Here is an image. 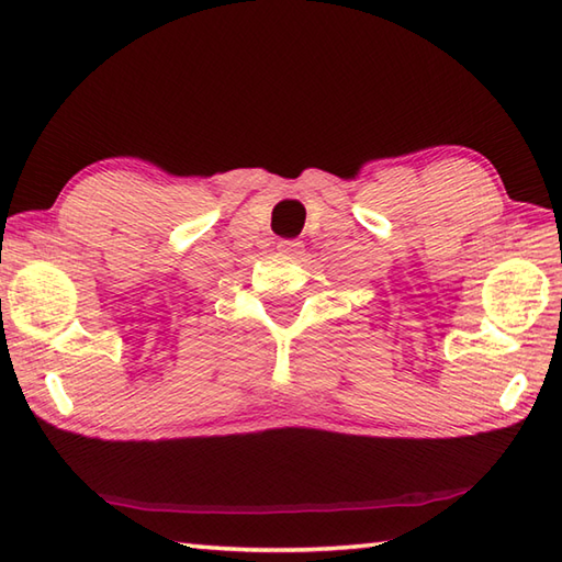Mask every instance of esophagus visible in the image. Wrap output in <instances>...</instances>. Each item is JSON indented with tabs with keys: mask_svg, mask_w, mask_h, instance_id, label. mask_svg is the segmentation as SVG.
Returning <instances> with one entry per match:
<instances>
[{
	"mask_svg": "<svg viewBox=\"0 0 562 562\" xmlns=\"http://www.w3.org/2000/svg\"><path fill=\"white\" fill-rule=\"evenodd\" d=\"M278 250H280L282 256L294 258V256L302 254V241H280V244H278Z\"/></svg>",
	"mask_w": 562,
	"mask_h": 562,
	"instance_id": "esophagus-1",
	"label": "esophagus"
}]
</instances>
